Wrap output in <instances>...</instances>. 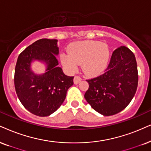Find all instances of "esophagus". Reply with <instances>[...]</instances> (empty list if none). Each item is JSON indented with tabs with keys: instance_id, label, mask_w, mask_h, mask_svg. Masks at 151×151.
<instances>
[{
	"instance_id": "obj_1",
	"label": "esophagus",
	"mask_w": 151,
	"mask_h": 151,
	"mask_svg": "<svg viewBox=\"0 0 151 151\" xmlns=\"http://www.w3.org/2000/svg\"><path fill=\"white\" fill-rule=\"evenodd\" d=\"M81 81V78L79 77V76H75L74 78V84H77L79 83L80 81Z\"/></svg>"
}]
</instances>
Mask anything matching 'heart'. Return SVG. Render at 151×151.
<instances>
[{"label":"heart","mask_w":151,"mask_h":151,"mask_svg":"<svg viewBox=\"0 0 151 151\" xmlns=\"http://www.w3.org/2000/svg\"><path fill=\"white\" fill-rule=\"evenodd\" d=\"M69 53H63L60 60L68 71L74 72L78 65L82 64V70L89 76L96 75L106 68L110 58V50L106 43L86 40L72 44Z\"/></svg>","instance_id":"heart-1"}]
</instances>
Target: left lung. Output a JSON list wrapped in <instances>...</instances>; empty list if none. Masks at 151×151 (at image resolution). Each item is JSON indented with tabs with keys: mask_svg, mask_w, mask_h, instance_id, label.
Masks as SVG:
<instances>
[{
	"mask_svg": "<svg viewBox=\"0 0 151 151\" xmlns=\"http://www.w3.org/2000/svg\"><path fill=\"white\" fill-rule=\"evenodd\" d=\"M86 81L89 88L84 98L93 109L106 116L119 113L137 91L138 71L134 53L125 46L118 47L104 73Z\"/></svg>",
	"mask_w": 151,
	"mask_h": 151,
	"instance_id": "obj_1",
	"label": "left lung"
}]
</instances>
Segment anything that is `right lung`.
<instances>
[{"label":"right lung","instance_id":"right-lung-1","mask_svg":"<svg viewBox=\"0 0 151 151\" xmlns=\"http://www.w3.org/2000/svg\"><path fill=\"white\" fill-rule=\"evenodd\" d=\"M57 42V40H38L20 53L15 67L14 86L21 103L30 113L42 117L61 106L74 84V77L65 75L58 66ZM35 60L45 65V73H34L31 63Z\"/></svg>","mask_w":151,"mask_h":151}]
</instances>
